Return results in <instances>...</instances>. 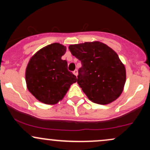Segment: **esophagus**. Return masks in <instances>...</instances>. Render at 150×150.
<instances>
[{"instance_id":"1","label":"esophagus","mask_w":150,"mask_h":150,"mask_svg":"<svg viewBox=\"0 0 150 150\" xmlns=\"http://www.w3.org/2000/svg\"><path fill=\"white\" fill-rule=\"evenodd\" d=\"M73 74L75 75V76H77V74H78V72H77V70H75L73 71Z\"/></svg>"}]
</instances>
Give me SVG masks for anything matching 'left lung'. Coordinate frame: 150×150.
<instances>
[{
    "label": "left lung",
    "instance_id": "8db88e82",
    "mask_svg": "<svg viewBox=\"0 0 150 150\" xmlns=\"http://www.w3.org/2000/svg\"><path fill=\"white\" fill-rule=\"evenodd\" d=\"M72 55L82 63L77 84L89 100L107 104L121 94L126 80L124 65L109 46L99 42L69 46Z\"/></svg>",
    "mask_w": 150,
    "mask_h": 150
}]
</instances>
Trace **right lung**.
<instances>
[{
    "instance_id": "1",
    "label": "right lung",
    "mask_w": 150,
    "mask_h": 150,
    "mask_svg": "<svg viewBox=\"0 0 150 150\" xmlns=\"http://www.w3.org/2000/svg\"><path fill=\"white\" fill-rule=\"evenodd\" d=\"M65 51V46L53 43L38 51L29 61L25 72L27 89L41 102L57 104L77 82L76 76L68 71L67 61L61 59Z\"/></svg>"
}]
</instances>
